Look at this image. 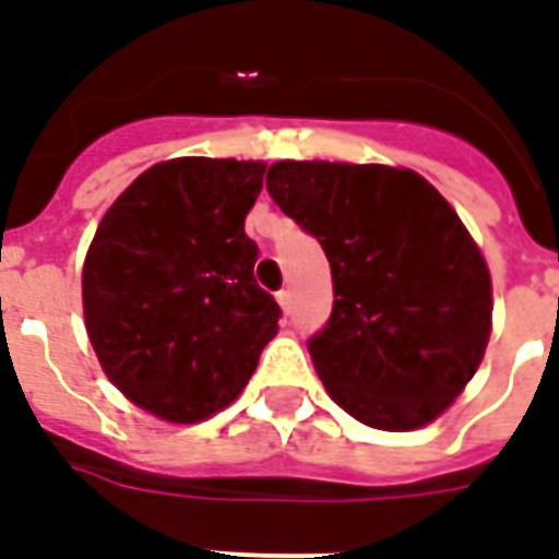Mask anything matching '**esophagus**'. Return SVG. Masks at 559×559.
I'll list each match as a JSON object with an SVG mask.
<instances>
[{"mask_svg":"<svg viewBox=\"0 0 559 559\" xmlns=\"http://www.w3.org/2000/svg\"><path fill=\"white\" fill-rule=\"evenodd\" d=\"M275 298H278L281 310H284V313H289V308H293V296H289V289H281Z\"/></svg>","mask_w":559,"mask_h":559,"instance_id":"1","label":"esophagus"}]
</instances>
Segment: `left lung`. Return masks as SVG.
I'll return each instance as SVG.
<instances>
[{"label": "left lung", "mask_w": 559, "mask_h": 559, "mask_svg": "<svg viewBox=\"0 0 559 559\" xmlns=\"http://www.w3.org/2000/svg\"><path fill=\"white\" fill-rule=\"evenodd\" d=\"M266 190L322 242L334 310L310 357L328 395L378 431L440 419L492 334V278L457 211L419 173L278 160Z\"/></svg>", "instance_id": "left-lung-1"}]
</instances>
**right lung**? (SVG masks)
Listing matches in <instances>:
<instances>
[{
  "mask_svg": "<svg viewBox=\"0 0 559 559\" xmlns=\"http://www.w3.org/2000/svg\"><path fill=\"white\" fill-rule=\"evenodd\" d=\"M263 176V160H160L96 228L81 270L84 328L108 381L157 419L195 425L225 411L278 334L242 228Z\"/></svg>",
  "mask_w": 559,
  "mask_h": 559,
  "instance_id": "add662e5",
  "label": "right lung"
}]
</instances>
